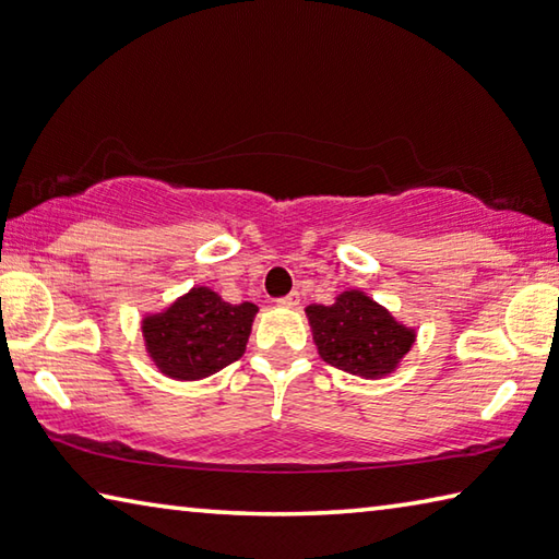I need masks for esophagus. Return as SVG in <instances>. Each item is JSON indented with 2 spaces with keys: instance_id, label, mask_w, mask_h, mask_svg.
<instances>
[{
  "instance_id": "1",
  "label": "esophagus",
  "mask_w": 559,
  "mask_h": 559,
  "mask_svg": "<svg viewBox=\"0 0 559 559\" xmlns=\"http://www.w3.org/2000/svg\"><path fill=\"white\" fill-rule=\"evenodd\" d=\"M277 304H280V307H297V304H299V294L292 292V294H287V297H280Z\"/></svg>"
}]
</instances>
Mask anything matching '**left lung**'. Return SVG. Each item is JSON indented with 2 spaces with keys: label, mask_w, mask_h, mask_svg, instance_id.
Masks as SVG:
<instances>
[{
  "label": "left lung",
  "mask_w": 559,
  "mask_h": 559,
  "mask_svg": "<svg viewBox=\"0 0 559 559\" xmlns=\"http://www.w3.org/2000/svg\"><path fill=\"white\" fill-rule=\"evenodd\" d=\"M307 316L323 360L350 374L372 379L392 372L414 343V331L362 292H345L331 307L313 304Z\"/></svg>",
  "instance_id": "obj_1"
}]
</instances>
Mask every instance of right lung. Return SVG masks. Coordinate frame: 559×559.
Instances as JSON below:
<instances>
[{
    "instance_id": "1",
    "label": "right lung",
    "mask_w": 559,
    "mask_h": 559,
    "mask_svg": "<svg viewBox=\"0 0 559 559\" xmlns=\"http://www.w3.org/2000/svg\"><path fill=\"white\" fill-rule=\"evenodd\" d=\"M255 313V304H228L216 292L197 287L165 313L145 319V345L165 374L202 379L246 353Z\"/></svg>"
}]
</instances>
